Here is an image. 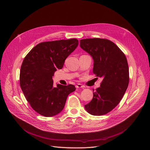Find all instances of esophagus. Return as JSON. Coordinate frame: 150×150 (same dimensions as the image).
I'll return each mask as SVG.
<instances>
[{
    "label": "esophagus",
    "instance_id": "34e87169",
    "mask_svg": "<svg viewBox=\"0 0 150 150\" xmlns=\"http://www.w3.org/2000/svg\"><path fill=\"white\" fill-rule=\"evenodd\" d=\"M76 88H84V86L83 85H82L81 84L79 83V84H77L76 85Z\"/></svg>",
    "mask_w": 150,
    "mask_h": 150
}]
</instances>
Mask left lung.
I'll use <instances>...</instances> for the list:
<instances>
[{"label": "left lung", "mask_w": 150, "mask_h": 150, "mask_svg": "<svg viewBox=\"0 0 150 150\" xmlns=\"http://www.w3.org/2000/svg\"><path fill=\"white\" fill-rule=\"evenodd\" d=\"M80 46L94 61L93 73L102 79L100 88L93 90V98L84 105L91 115L110 112L120 103L127 88L129 75L126 57L112 42L99 38L80 40Z\"/></svg>", "instance_id": "left-lung-1"}]
</instances>
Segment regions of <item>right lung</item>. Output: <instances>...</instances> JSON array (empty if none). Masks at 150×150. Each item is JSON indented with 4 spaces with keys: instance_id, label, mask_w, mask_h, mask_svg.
<instances>
[{
    "instance_id": "1",
    "label": "right lung",
    "mask_w": 150,
    "mask_h": 150,
    "mask_svg": "<svg viewBox=\"0 0 150 150\" xmlns=\"http://www.w3.org/2000/svg\"><path fill=\"white\" fill-rule=\"evenodd\" d=\"M76 38L42 42L25 57L19 83L25 99L40 115L51 117L62 111L67 96L75 91L73 84L53 85V76L61 69L66 58L76 48Z\"/></svg>"
}]
</instances>
